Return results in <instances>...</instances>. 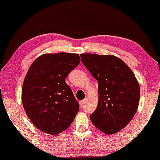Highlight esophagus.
I'll return each instance as SVG.
<instances>
[{
  "label": "esophagus",
  "mask_w": 160,
  "mask_h": 160,
  "mask_svg": "<svg viewBox=\"0 0 160 160\" xmlns=\"http://www.w3.org/2000/svg\"><path fill=\"white\" fill-rule=\"evenodd\" d=\"M87 102V99L83 100H80V101H79L80 106H82V107L84 106V103H85V102Z\"/></svg>",
  "instance_id": "obj_1"
}]
</instances>
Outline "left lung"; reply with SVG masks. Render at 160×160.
<instances>
[{
  "instance_id": "1",
  "label": "left lung",
  "mask_w": 160,
  "mask_h": 160,
  "mask_svg": "<svg viewBox=\"0 0 160 160\" xmlns=\"http://www.w3.org/2000/svg\"><path fill=\"white\" fill-rule=\"evenodd\" d=\"M82 62L98 82V105L90 115L102 132L113 134L128 125L136 113L140 87L134 73L113 55L82 54Z\"/></svg>"
}]
</instances>
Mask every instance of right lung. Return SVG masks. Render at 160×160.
Wrapping results in <instances>:
<instances>
[{"instance_id": "add662e5", "label": "right lung", "mask_w": 160, "mask_h": 160, "mask_svg": "<svg viewBox=\"0 0 160 160\" xmlns=\"http://www.w3.org/2000/svg\"><path fill=\"white\" fill-rule=\"evenodd\" d=\"M78 54H44L30 65L22 89L23 107L32 123L47 134L62 132L71 125L79 105L65 82L78 66Z\"/></svg>"}]
</instances>
